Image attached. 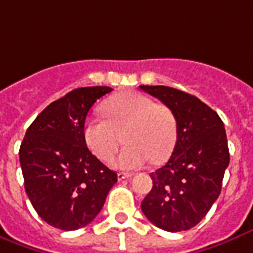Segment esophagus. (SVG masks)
<instances>
[{
  "instance_id": "1",
  "label": "esophagus",
  "mask_w": 253,
  "mask_h": 253,
  "mask_svg": "<svg viewBox=\"0 0 253 253\" xmlns=\"http://www.w3.org/2000/svg\"><path fill=\"white\" fill-rule=\"evenodd\" d=\"M130 177H132V174L117 173V179H119V181H123V179H126V178H130Z\"/></svg>"
}]
</instances>
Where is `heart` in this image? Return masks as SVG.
Returning a JSON list of instances; mask_svg holds the SVG:
<instances>
[{
	"instance_id": "heart-1",
	"label": "heart",
	"mask_w": 253,
	"mask_h": 253,
	"mask_svg": "<svg viewBox=\"0 0 253 253\" xmlns=\"http://www.w3.org/2000/svg\"><path fill=\"white\" fill-rule=\"evenodd\" d=\"M107 119L92 117L84 125V140L101 161H109L121 144L125 146L115 165L138 169L149 160L169 157L177 140V121L171 109L136 92L116 95L104 104Z\"/></svg>"
}]
</instances>
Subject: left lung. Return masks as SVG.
Returning <instances> with one entry per match:
<instances>
[{
  "label": "left lung",
  "mask_w": 253,
  "mask_h": 253,
  "mask_svg": "<svg viewBox=\"0 0 253 253\" xmlns=\"http://www.w3.org/2000/svg\"><path fill=\"white\" fill-rule=\"evenodd\" d=\"M175 116L177 142L165 165L150 174L153 187L141 203L146 218L161 230L193 228L218 199L230 152L218 113L195 96L166 85H140Z\"/></svg>",
  "instance_id": "8db88e82"
}]
</instances>
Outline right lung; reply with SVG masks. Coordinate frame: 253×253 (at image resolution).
I'll use <instances>...</instances> for the list:
<instances>
[{
	"label": "right lung",
	"mask_w": 253,
	"mask_h": 253,
	"mask_svg": "<svg viewBox=\"0 0 253 253\" xmlns=\"http://www.w3.org/2000/svg\"><path fill=\"white\" fill-rule=\"evenodd\" d=\"M111 87H83L52 101L26 130L21 148L25 190L37 214L50 226L74 231L104 206L117 174L87 148L84 123L93 103Z\"/></svg>",
	"instance_id": "obj_1"
}]
</instances>
